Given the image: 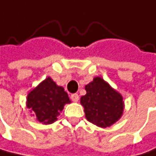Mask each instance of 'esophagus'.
Masks as SVG:
<instances>
[{"label": "esophagus", "instance_id": "1", "mask_svg": "<svg viewBox=\"0 0 156 156\" xmlns=\"http://www.w3.org/2000/svg\"><path fill=\"white\" fill-rule=\"evenodd\" d=\"M70 99L73 102H78L79 101V95L77 93H73V94L70 95Z\"/></svg>", "mask_w": 156, "mask_h": 156}]
</instances>
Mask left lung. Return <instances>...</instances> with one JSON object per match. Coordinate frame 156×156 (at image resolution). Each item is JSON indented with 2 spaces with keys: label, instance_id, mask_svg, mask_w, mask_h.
I'll list each match as a JSON object with an SVG mask.
<instances>
[{
  "label": "left lung",
  "instance_id": "1",
  "mask_svg": "<svg viewBox=\"0 0 156 156\" xmlns=\"http://www.w3.org/2000/svg\"><path fill=\"white\" fill-rule=\"evenodd\" d=\"M87 91L80 99L87 121L100 128L112 126L123 115L124 98L101 77H94L85 86Z\"/></svg>",
  "mask_w": 156,
  "mask_h": 156
}]
</instances>
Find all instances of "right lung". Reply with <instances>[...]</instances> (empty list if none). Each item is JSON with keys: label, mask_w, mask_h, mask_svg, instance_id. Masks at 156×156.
Returning <instances> with one entry per match:
<instances>
[{"label": "right lung", "mask_w": 156, "mask_h": 156, "mask_svg": "<svg viewBox=\"0 0 156 156\" xmlns=\"http://www.w3.org/2000/svg\"><path fill=\"white\" fill-rule=\"evenodd\" d=\"M70 100L64 87L47 77L27 94V108L32 116L44 125L54 123Z\"/></svg>", "instance_id": "add662e5"}]
</instances>
